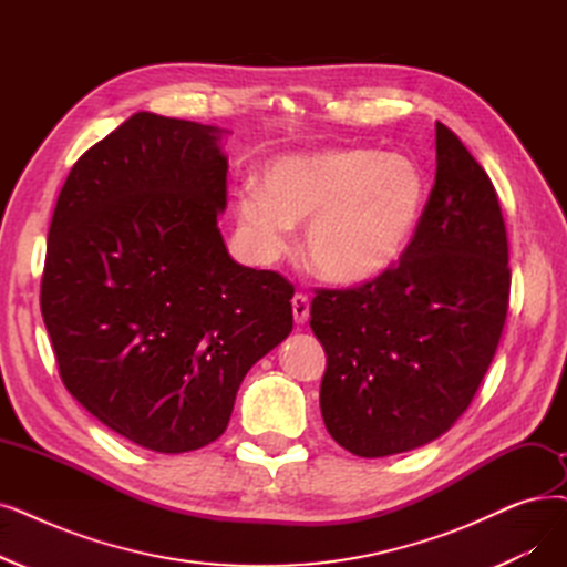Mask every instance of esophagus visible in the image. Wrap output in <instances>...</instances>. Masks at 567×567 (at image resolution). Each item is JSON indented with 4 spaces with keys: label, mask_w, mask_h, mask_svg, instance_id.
Returning a JSON list of instances; mask_svg holds the SVG:
<instances>
[{
    "label": "esophagus",
    "mask_w": 567,
    "mask_h": 567,
    "mask_svg": "<svg viewBox=\"0 0 567 567\" xmlns=\"http://www.w3.org/2000/svg\"><path fill=\"white\" fill-rule=\"evenodd\" d=\"M291 310H293V319H297V324H303L308 322V315H310V299L306 297V293H293L291 299Z\"/></svg>",
    "instance_id": "34e87169"
}]
</instances>
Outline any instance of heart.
I'll return each mask as SVG.
<instances>
[{"label":"heart","instance_id":"1","mask_svg":"<svg viewBox=\"0 0 567 567\" xmlns=\"http://www.w3.org/2000/svg\"><path fill=\"white\" fill-rule=\"evenodd\" d=\"M260 187L238 196V217L257 248L287 250L293 223H308L306 257L336 285L373 280L396 261L426 206L422 166L403 153L329 147L270 162Z\"/></svg>","mask_w":567,"mask_h":567}]
</instances>
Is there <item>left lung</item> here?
Here are the masks:
<instances>
[{"label":"left lung","instance_id":"left-lung-1","mask_svg":"<svg viewBox=\"0 0 567 567\" xmlns=\"http://www.w3.org/2000/svg\"><path fill=\"white\" fill-rule=\"evenodd\" d=\"M435 183L401 259L348 289H315L327 352L319 405L348 452L401 454L445 433L475 399L503 336L509 245L494 183L435 125Z\"/></svg>","mask_w":567,"mask_h":567}]
</instances>
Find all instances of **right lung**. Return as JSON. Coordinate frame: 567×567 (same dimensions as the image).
<instances>
[{
  "label": "right lung",
  "instance_id": "add662e5",
  "mask_svg": "<svg viewBox=\"0 0 567 567\" xmlns=\"http://www.w3.org/2000/svg\"><path fill=\"white\" fill-rule=\"evenodd\" d=\"M225 206L217 130L155 113L94 143L58 196L41 315L60 378L145 450L223 435L245 373L293 327L291 282L229 257Z\"/></svg>",
  "mask_w": 567,
  "mask_h": 567
}]
</instances>
